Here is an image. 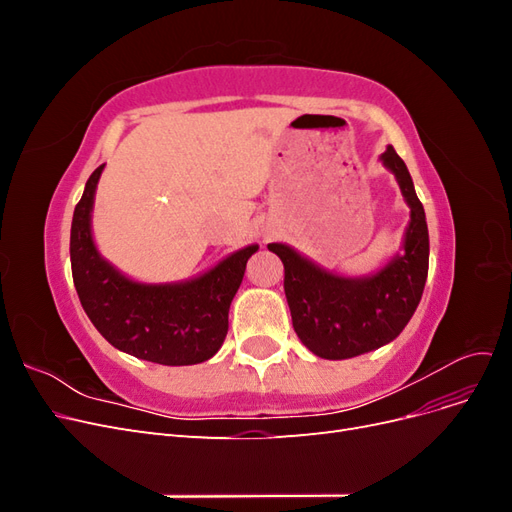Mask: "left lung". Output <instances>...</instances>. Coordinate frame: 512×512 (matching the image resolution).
I'll list each match as a JSON object with an SVG mask.
<instances>
[{"label":"left lung","mask_w":512,"mask_h":512,"mask_svg":"<svg viewBox=\"0 0 512 512\" xmlns=\"http://www.w3.org/2000/svg\"><path fill=\"white\" fill-rule=\"evenodd\" d=\"M380 162L395 175L410 207L404 241L382 269L363 277H346L322 269L286 243L267 245L284 262V292L292 327L303 346L320 359H352L393 342L423 297L429 269L425 209L414 192L408 166L391 145Z\"/></svg>","instance_id":"1"}]
</instances>
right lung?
Returning <instances> with one entry per match:
<instances>
[{
    "mask_svg": "<svg viewBox=\"0 0 512 512\" xmlns=\"http://www.w3.org/2000/svg\"><path fill=\"white\" fill-rule=\"evenodd\" d=\"M104 164L85 183L70 228L76 292L108 344L160 365H196L218 352L228 333V309L258 245H245L190 280L145 284L113 267L91 235V211Z\"/></svg>",
    "mask_w": 512,
    "mask_h": 512,
    "instance_id": "right-lung-1",
    "label": "right lung"
}]
</instances>
